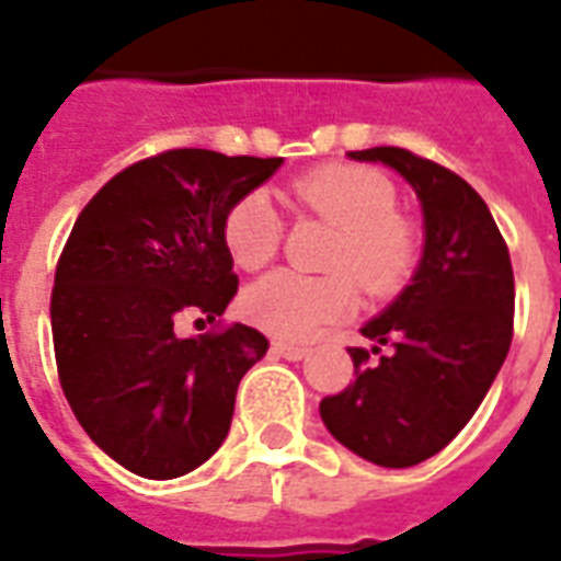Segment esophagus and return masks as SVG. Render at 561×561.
Masks as SVG:
<instances>
[{
    "label": "esophagus",
    "mask_w": 561,
    "mask_h": 561,
    "mask_svg": "<svg viewBox=\"0 0 561 561\" xmlns=\"http://www.w3.org/2000/svg\"><path fill=\"white\" fill-rule=\"evenodd\" d=\"M273 352H276V355H282V358H288V360H302L311 350H308V346H294V343L276 341V343H273Z\"/></svg>",
    "instance_id": "34e87169"
}]
</instances>
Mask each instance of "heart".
<instances>
[{
	"label": "heart",
	"mask_w": 561,
	"mask_h": 561,
	"mask_svg": "<svg viewBox=\"0 0 561 561\" xmlns=\"http://www.w3.org/2000/svg\"><path fill=\"white\" fill-rule=\"evenodd\" d=\"M294 194L306 209L337 227L329 255V271L337 273L311 279L279 271L244 290L247 320L282 341H306L358 308L350 272L369 294H390L408 279L419 255L416 229L396 211L399 192L383 171L334 162L302 174ZM282 236L285 220L262 188L241 194L220 224L224 250L241 271L267 267L279 253Z\"/></svg>",
	"instance_id": "heart-1"
}]
</instances>
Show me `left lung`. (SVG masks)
<instances>
[{"label":"left lung","instance_id":"left-lung-1","mask_svg":"<svg viewBox=\"0 0 561 561\" xmlns=\"http://www.w3.org/2000/svg\"><path fill=\"white\" fill-rule=\"evenodd\" d=\"M350 157L383 162L413 186L425 250L408 288L360 329L373 352L350 346L355 381L325 396L320 416L358 457L408 469L443 451L495 381L513 343V262L483 197L454 171L404 148Z\"/></svg>","mask_w":561,"mask_h":561}]
</instances>
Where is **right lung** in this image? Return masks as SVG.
<instances>
[{
	"label": "right lung",
	"mask_w": 561,
	"mask_h": 561,
	"mask_svg": "<svg viewBox=\"0 0 561 561\" xmlns=\"http://www.w3.org/2000/svg\"><path fill=\"white\" fill-rule=\"evenodd\" d=\"M279 165L162 151L104 183L69 232L51 288L60 387L92 443L139 478L171 480L209 460L238 383L271 346L241 323L201 337H180L174 323L183 311H227L238 276L220 224Z\"/></svg>",
	"instance_id": "right-lung-1"
}]
</instances>
